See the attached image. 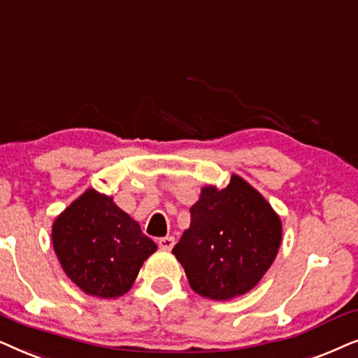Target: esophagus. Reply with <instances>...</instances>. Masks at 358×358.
Listing matches in <instances>:
<instances>
[{
  "label": "esophagus",
  "mask_w": 358,
  "mask_h": 358,
  "mask_svg": "<svg viewBox=\"0 0 358 358\" xmlns=\"http://www.w3.org/2000/svg\"><path fill=\"white\" fill-rule=\"evenodd\" d=\"M175 245V239L173 237H162L159 239V247L162 250H171Z\"/></svg>",
  "instance_id": "obj_1"
}]
</instances>
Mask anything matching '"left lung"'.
I'll return each mask as SVG.
<instances>
[{"label": "left lung", "mask_w": 358, "mask_h": 358, "mask_svg": "<svg viewBox=\"0 0 358 358\" xmlns=\"http://www.w3.org/2000/svg\"><path fill=\"white\" fill-rule=\"evenodd\" d=\"M189 213V227L171 252L193 292L213 301L249 293L282 245V219L271 204L232 173L226 188L203 187Z\"/></svg>", "instance_id": "left-lung-1"}]
</instances>
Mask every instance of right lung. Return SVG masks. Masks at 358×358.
Wrapping results in <instances>:
<instances>
[{
    "label": "right lung",
    "mask_w": 358,
    "mask_h": 358,
    "mask_svg": "<svg viewBox=\"0 0 358 358\" xmlns=\"http://www.w3.org/2000/svg\"><path fill=\"white\" fill-rule=\"evenodd\" d=\"M52 245L65 275L90 296L119 298L134 285L157 244L113 196L88 188L52 224Z\"/></svg>",
    "instance_id": "obj_1"
}]
</instances>
